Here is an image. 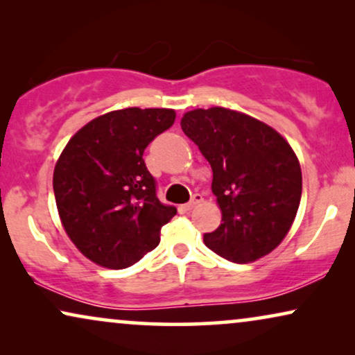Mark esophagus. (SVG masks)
Instances as JSON below:
<instances>
[{"label":"esophagus","instance_id":"1","mask_svg":"<svg viewBox=\"0 0 355 355\" xmlns=\"http://www.w3.org/2000/svg\"><path fill=\"white\" fill-rule=\"evenodd\" d=\"M203 200V197L200 196V193H193V196H192V198H191V200H189L187 203H186V205H182L181 208H182V210L184 211H191L192 210V208L193 207H197L198 205V203H200Z\"/></svg>","mask_w":355,"mask_h":355}]
</instances>
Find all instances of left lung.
Returning a JSON list of instances; mask_svg holds the SVG:
<instances>
[{
	"instance_id": "left-lung-1",
	"label": "left lung",
	"mask_w": 355,
	"mask_h": 355,
	"mask_svg": "<svg viewBox=\"0 0 355 355\" xmlns=\"http://www.w3.org/2000/svg\"><path fill=\"white\" fill-rule=\"evenodd\" d=\"M181 128L210 163L223 213L218 230L203 234L205 245L234 263L270 254L293 226L302 196L291 145L261 121L220 106L189 111Z\"/></svg>"
}]
</instances>
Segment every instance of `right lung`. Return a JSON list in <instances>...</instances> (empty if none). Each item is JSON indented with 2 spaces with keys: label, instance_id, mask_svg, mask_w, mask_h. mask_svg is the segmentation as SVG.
I'll return each instance as SVG.
<instances>
[{
  "label": "right lung",
  "instance_id": "1",
  "mask_svg": "<svg viewBox=\"0 0 355 355\" xmlns=\"http://www.w3.org/2000/svg\"><path fill=\"white\" fill-rule=\"evenodd\" d=\"M174 119L166 108L111 111L84 125L62 150L53 174L56 207L87 259L128 268L159 244L162 226L176 208L158 200L144 152Z\"/></svg>",
  "mask_w": 355,
  "mask_h": 355
}]
</instances>
